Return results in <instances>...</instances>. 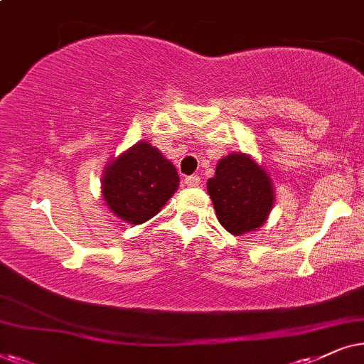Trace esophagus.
<instances>
[{
  "label": "esophagus",
  "instance_id": "obj_1",
  "mask_svg": "<svg viewBox=\"0 0 364 364\" xmlns=\"http://www.w3.org/2000/svg\"><path fill=\"white\" fill-rule=\"evenodd\" d=\"M200 183H201V178L198 176V174H191V176H186L185 178V185L190 186V188L200 186Z\"/></svg>",
  "mask_w": 364,
  "mask_h": 364
}]
</instances>
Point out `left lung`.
<instances>
[{
    "mask_svg": "<svg viewBox=\"0 0 364 364\" xmlns=\"http://www.w3.org/2000/svg\"><path fill=\"white\" fill-rule=\"evenodd\" d=\"M208 195L218 221L235 236L263 225L274 201L268 173L243 153H231L218 161L215 176L208 179Z\"/></svg>",
    "mask_w": 364,
    "mask_h": 364,
    "instance_id": "obj_1",
    "label": "left lung"
}]
</instances>
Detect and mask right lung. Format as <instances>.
Returning <instances> with one entry per match:
<instances>
[{"mask_svg": "<svg viewBox=\"0 0 364 364\" xmlns=\"http://www.w3.org/2000/svg\"><path fill=\"white\" fill-rule=\"evenodd\" d=\"M178 185L179 176L173 163L159 149L141 141L106 166L101 191L116 216L141 225L161 211Z\"/></svg>", "mask_w": 364, "mask_h": 364, "instance_id": "obj_1", "label": "right lung"}]
</instances>
